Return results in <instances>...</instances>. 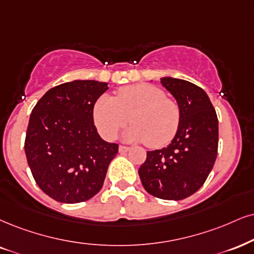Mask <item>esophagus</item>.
<instances>
[{
    "label": "esophagus",
    "mask_w": 254,
    "mask_h": 254,
    "mask_svg": "<svg viewBox=\"0 0 254 254\" xmlns=\"http://www.w3.org/2000/svg\"><path fill=\"white\" fill-rule=\"evenodd\" d=\"M130 149V147H127V146H122L120 145L119 146V151L120 152H128Z\"/></svg>",
    "instance_id": "34e87169"
}]
</instances>
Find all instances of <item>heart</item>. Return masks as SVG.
I'll return each mask as SVG.
<instances>
[{
	"mask_svg": "<svg viewBox=\"0 0 254 254\" xmlns=\"http://www.w3.org/2000/svg\"><path fill=\"white\" fill-rule=\"evenodd\" d=\"M180 117L178 102L167 98L162 89L148 83L121 87L115 98L100 96L93 109L95 126L105 139H115L119 130L130 120L133 125L125 132V139L146 142L152 148L173 140Z\"/></svg>",
	"mask_w": 254,
	"mask_h": 254,
	"instance_id": "heart-1",
	"label": "heart"
}]
</instances>
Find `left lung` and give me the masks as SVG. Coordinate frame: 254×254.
Here are the masks:
<instances>
[{
	"label": "left lung",
	"mask_w": 254,
	"mask_h": 254,
	"mask_svg": "<svg viewBox=\"0 0 254 254\" xmlns=\"http://www.w3.org/2000/svg\"><path fill=\"white\" fill-rule=\"evenodd\" d=\"M162 86L177 99L180 125L162 149L147 152L140 166L143 189L164 200H183L205 184L218 154V117L203 89L189 81L162 77Z\"/></svg>",
	"instance_id": "1"
}]
</instances>
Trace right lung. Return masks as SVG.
Returning a JSON list of instances; mask_svg holds the SVG:
<instances>
[{"label":"right lung","instance_id":"add662e5","mask_svg":"<svg viewBox=\"0 0 254 254\" xmlns=\"http://www.w3.org/2000/svg\"><path fill=\"white\" fill-rule=\"evenodd\" d=\"M108 86L76 80L49 89L30 114L24 152L37 186L59 202L76 203L101 190L118 143L103 141L93 119Z\"/></svg>","mask_w":254,"mask_h":254}]
</instances>
